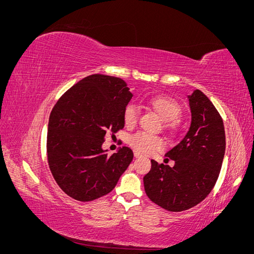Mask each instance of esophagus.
<instances>
[{"label": "esophagus", "mask_w": 254, "mask_h": 254, "mask_svg": "<svg viewBox=\"0 0 254 254\" xmlns=\"http://www.w3.org/2000/svg\"><path fill=\"white\" fill-rule=\"evenodd\" d=\"M134 157H135V158H141L142 155H141V153L137 152V151H134Z\"/></svg>", "instance_id": "34e87169"}]
</instances>
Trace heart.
Returning <instances> with one entry per match:
<instances>
[{"label": "heart", "mask_w": 254, "mask_h": 254, "mask_svg": "<svg viewBox=\"0 0 254 254\" xmlns=\"http://www.w3.org/2000/svg\"><path fill=\"white\" fill-rule=\"evenodd\" d=\"M150 105L158 114L165 122V127L168 129H175V122L182 112L181 106L175 99L167 96H156L150 99ZM140 117L139 107L135 104H129L125 107L123 112V119L127 127H134L137 124ZM128 144L141 153L149 155L158 150H162L165 146L164 140L160 135L148 133L145 131H137L129 136Z\"/></svg>", "instance_id": "1"}]
</instances>
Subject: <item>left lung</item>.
I'll return each mask as SVG.
<instances>
[{"label":"left lung","instance_id":"obj_1","mask_svg":"<svg viewBox=\"0 0 254 254\" xmlns=\"http://www.w3.org/2000/svg\"><path fill=\"white\" fill-rule=\"evenodd\" d=\"M189 102L190 130L165 155L175 165L151 160V170L143 179L146 195L170 212L186 211L200 203L216 183L225 157V127L219 112L200 90L189 95Z\"/></svg>","mask_w":254,"mask_h":254}]
</instances>
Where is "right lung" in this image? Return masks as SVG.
<instances>
[{"instance_id": "right-lung-1", "label": "right lung", "mask_w": 254, "mask_h": 254, "mask_svg": "<svg viewBox=\"0 0 254 254\" xmlns=\"http://www.w3.org/2000/svg\"><path fill=\"white\" fill-rule=\"evenodd\" d=\"M127 83L93 74L61 96L50 115L47 152L54 179L78 201H92L115 188L133 159L129 147L108 156L103 150L107 131L125 126L123 112L132 98Z\"/></svg>"}]
</instances>
